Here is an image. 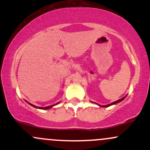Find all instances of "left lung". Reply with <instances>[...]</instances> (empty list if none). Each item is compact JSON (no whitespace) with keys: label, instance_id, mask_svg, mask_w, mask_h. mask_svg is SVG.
Returning <instances> with one entry per match:
<instances>
[{"label":"left lung","instance_id":"left-lung-1","mask_svg":"<svg viewBox=\"0 0 150 150\" xmlns=\"http://www.w3.org/2000/svg\"><path fill=\"white\" fill-rule=\"evenodd\" d=\"M125 97H126V96H125ZM125 97H123V98H122V99H118V100H117V101H114V102L111 103V104H108V105H104V106H100V105H99V104H98V105H99V106H101V107H108V106H111V105L116 104H117V103H119V102H120V101H123V99H125Z\"/></svg>","mask_w":150,"mask_h":150}]
</instances>
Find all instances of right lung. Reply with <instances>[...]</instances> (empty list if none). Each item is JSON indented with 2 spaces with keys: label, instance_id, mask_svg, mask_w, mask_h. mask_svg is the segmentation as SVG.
Returning a JSON list of instances; mask_svg holds the SVG:
<instances>
[{
  "label": "right lung",
  "instance_id": "right-lung-1",
  "mask_svg": "<svg viewBox=\"0 0 150 150\" xmlns=\"http://www.w3.org/2000/svg\"><path fill=\"white\" fill-rule=\"evenodd\" d=\"M59 103V102H58ZM58 103H57V104H58ZM28 104H30L31 106H33V107H34V108H40V109H49V108H51V107H53V106H54V105H51V106H46V107H39V106H34V105H33V104H30V103H28ZM56 105V104H55Z\"/></svg>",
  "mask_w": 150,
  "mask_h": 150
}]
</instances>
